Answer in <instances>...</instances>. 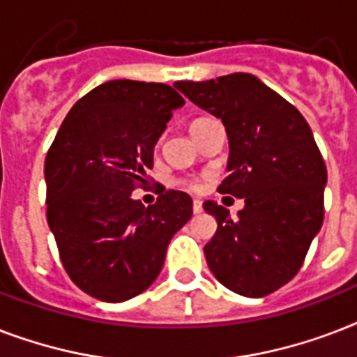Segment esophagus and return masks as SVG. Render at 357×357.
I'll return each instance as SVG.
<instances>
[{
  "instance_id": "obj_1",
  "label": "esophagus",
  "mask_w": 357,
  "mask_h": 357,
  "mask_svg": "<svg viewBox=\"0 0 357 357\" xmlns=\"http://www.w3.org/2000/svg\"><path fill=\"white\" fill-rule=\"evenodd\" d=\"M192 211H195V215H198V213H202V202H200V200H195V202H192Z\"/></svg>"
}]
</instances>
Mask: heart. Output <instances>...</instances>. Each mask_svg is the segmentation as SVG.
Masks as SVG:
<instances>
[{
  "instance_id": "heart-1",
  "label": "heart",
  "mask_w": 357,
  "mask_h": 357,
  "mask_svg": "<svg viewBox=\"0 0 357 357\" xmlns=\"http://www.w3.org/2000/svg\"><path fill=\"white\" fill-rule=\"evenodd\" d=\"M202 120H206V119H198V120H195V122L190 123V128H192V126H195V123L202 122ZM183 185H185V187H189V189H198V183H196V181H183Z\"/></svg>"
}]
</instances>
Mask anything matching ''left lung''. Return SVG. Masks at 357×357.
<instances>
[{
  "mask_svg": "<svg viewBox=\"0 0 357 357\" xmlns=\"http://www.w3.org/2000/svg\"><path fill=\"white\" fill-rule=\"evenodd\" d=\"M174 86L222 120L229 157L218 192L244 200L237 218L217 202H204L218 224L204 246L207 265L234 293L250 298L274 293L300 271L324 220L328 174L310 123L252 74Z\"/></svg>",
  "mask_w": 357,
  "mask_h": 357,
  "instance_id": "8db88e82",
  "label": "left lung"
}]
</instances>
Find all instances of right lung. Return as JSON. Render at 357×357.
Wrapping results in <instances>:
<instances>
[{
	"instance_id": "1",
	"label": "right lung",
	"mask_w": 357,
	"mask_h": 357,
	"mask_svg": "<svg viewBox=\"0 0 357 357\" xmlns=\"http://www.w3.org/2000/svg\"><path fill=\"white\" fill-rule=\"evenodd\" d=\"M185 100L165 83L116 79L92 89L61 123L44 165L47 224L70 280L103 302L155 282L170 238L192 217L181 190L133 200L153 148Z\"/></svg>"
}]
</instances>
